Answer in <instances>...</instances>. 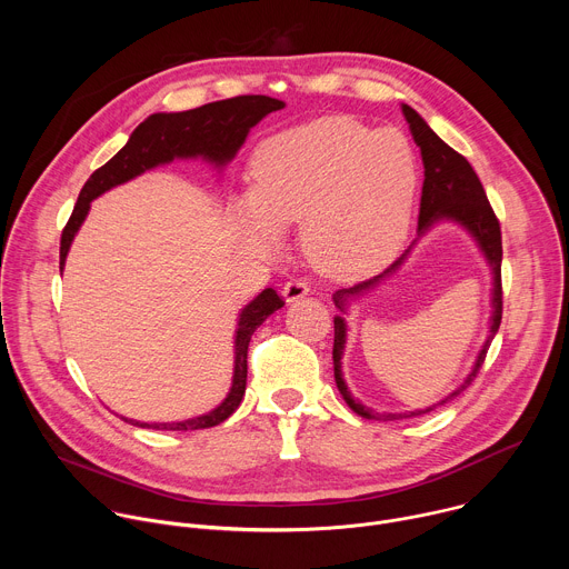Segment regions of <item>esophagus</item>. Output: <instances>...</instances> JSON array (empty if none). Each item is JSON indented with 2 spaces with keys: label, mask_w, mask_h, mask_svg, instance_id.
<instances>
[{
  "label": "esophagus",
  "mask_w": 569,
  "mask_h": 569,
  "mask_svg": "<svg viewBox=\"0 0 569 569\" xmlns=\"http://www.w3.org/2000/svg\"><path fill=\"white\" fill-rule=\"evenodd\" d=\"M308 292H310L308 283H306V281H299V279L288 281V283L283 286V290H281L286 303H292V301H297V299H303Z\"/></svg>",
  "instance_id": "34e87169"
}]
</instances>
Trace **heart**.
Returning a JSON list of instances; mask_svg holds the SVG:
<instances>
[{"instance_id": "1", "label": "heart", "mask_w": 569, "mask_h": 569, "mask_svg": "<svg viewBox=\"0 0 569 569\" xmlns=\"http://www.w3.org/2000/svg\"><path fill=\"white\" fill-rule=\"evenodd\" d=\"M248 198L233 224L248 248L270 254L299 224L306 261L327 279L356 281L385 268L410 227L419 169L400 130L323 117L261 141Z\"/></svg>"}]
</instances>
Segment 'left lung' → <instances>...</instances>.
Wrapping results in <instances>:
<instances>
[{
	"label": "left lung",
	"mask_w": 569,
	"mask_h": 569,
	"mask_svg": "<svg viewBox=\"0 0 569 569\" xmlns=\"http://www.w3.org/2000/svg\"><path fill=\"white\" fill-rule=\"evenodd\" d=\"M405 121L410 123V132L415 143L421 150V159H423V191H421V209H419V229L417 233L422 237L435 223L439 221H455L462 228H466L471 237L478 242V247L482 256L487 259L495 274V288L492 289V319L490 320V336L487 337L485 347L480 350L469 376L465 382L456 388L443 401L431 406L426 411H416L415 413H376L359 401H356L350 390L343 382L341 376V358L346 348V315L350 303L373 287H377L387 276H390L409 256L412 246L405 250V254L391 263L382 274L362 281L353 288H342L333 295V303L340 310V315L333 317L336 323V340H333V371H336V382L338 389L342 393V398L347 400L349 408L362 417V419H373V421H400V419H412V417H421L432 412L439 405L452 400L455 396H459L477 376L479 367L483 365L486 351H489L498 329L502 321V233H500V222L489 204V198L483 193V187L477 178V173L472 171V167L468 164V159L463 154H459L457 150H452L428 123L426 119L410 106H400ZM418 239V238H417Z\"/></svg>",
	"instance_id": "8db88e82"
}]
</instances>
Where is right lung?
Wrapping results in <instances>:
<instances>
[{
    "label": "right lung",
    "mask_w": 569,
    "mask_h": 569,
    "mask_svg": "<svg viewBox=\"0 0 569 569\" xmlns=\"http://www.w3.org/2000/svg\"><path fill=\"white\" fill-rule=\"evenodd\" d=\"M286 103L272 97H236L227 101L207 103L187 112H154L134 128L128 143L90 176L86 187L80 189L78 202L71 211L67 227L60 238V270L64 268L71 242L90 213L92 200L106 191L134 180L137 176L171 164L173 159H202L213 169L222 171L236 157L240 146L246 143L250 130L266 119L270 112L281 110ZM283 306L281 297L266 288L246 308L238 312L233 333V376L224 400L207 415L173 421V423H141L121 417L123 421L152 428V430H204L229 419L246 396L248 382V347L252 333L261 323Z\"/></svg>",
    "instance_id": "obj_1"
}]
</instances>
